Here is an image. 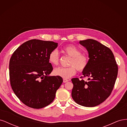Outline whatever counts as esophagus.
<instances>
[{"mask_svg": "<svg viewBox=\"0 0 127 127\" xmlns=\"http://www.w3.org/2000/svg\"><path fill=\"white\" fill-rule=\"evenodd\" d=\"M68 81V79H63V82L64 83H66V82H67Z\"/></svg>", "mask_w": 127, "mask_h": 127, "instance_id": "esophagus-1", "label": "esophagus"}]
</instances>
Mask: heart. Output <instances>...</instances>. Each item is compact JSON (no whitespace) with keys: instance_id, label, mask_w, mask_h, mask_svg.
<instances>
[{"instance_id":"obj_1","label":"heart","mask_w":127,"mask_h":127,"mask_svg":"<svg viewBox=\"0 0 127 127\" xmlns=\"http://www.w3.org/2000/svg\"><path fill=\"white\" fill-rule=\"evenodd\" d=\"M63 51L66 55L71 57L69 64L70 67L55 68L53 70L55 75L66 79L75 75L76 74L77 69L79 72H82L86 69L89 61L88 58L86 55L82 54L80 50L77 47L73 44H68L64 47ZM59 53L56 50L50 53L48 60L51 64L57 66L59 63Z\"/></svg>"}]
</instances>
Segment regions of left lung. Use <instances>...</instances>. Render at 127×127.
Returning <instances> with one entry per match:
<instances>
[{"mask_svg":"<svg viewBox=\"0 0 127 127\" xmlns=\"http://www.w3.org/2000/svg\"><path fill=\"white\" fill-rule=\"evenodd\" d=\"M79 43L88 52L90 59L82 79H71V96L78 104L86 107L97 106L110 95L116 83L118 67L112 51L99 42L87 39ZM88 77L85 82L82 79Z\"/></svg>","mask_w":127,"mask_h":127,"instance_id":"1","label":"left lung"}]
</instances>
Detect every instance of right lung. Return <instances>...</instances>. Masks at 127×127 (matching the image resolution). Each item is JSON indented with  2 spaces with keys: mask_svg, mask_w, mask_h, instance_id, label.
Here are the masks:
<instances>
[{
  "mask_svg": "<svg viewBox=\"0 0 127 127\" xmlns=\"http://www.w3.org/2000/svg\"><path fill=\"white\" fill-rule=\"evenodd\" d=\"M53 41L33 39L20 45L9 61L11 88L19 99L33 109H41L52 103L63 79L48 76L53 70L49 55L57 47Z\"/></svg>",
  "mask_w": 127,
  "mask_h": 127,
  "instance_id": "obj_1",
  "label": "right lung"
}]
</instances>
